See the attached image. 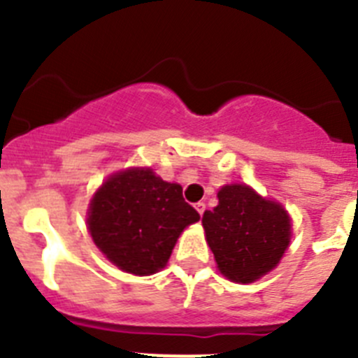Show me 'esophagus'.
I'll return each instance as SVG.
<instances>
[{
    "mask_svg": "<svg viewBox=\"0 0 358 358\" xmlns=\"http://www.w3.org/2000/svg\"><path fill=\"white\" fill-rule=\"evenodd\" d=\"M195 210L199 211V215H204V211H206V204H204V202H197V204H195Z\"/></svg>",
    "mask_w": 358,
    "mask_h": 358,
    "instance_id": "34e87169",
    "label": "esophagus"
}]
</instances>
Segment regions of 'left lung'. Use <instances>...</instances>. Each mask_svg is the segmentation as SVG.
<instances>
[{"label": "left lung", "mask_w": 358, "mask_h": 358, "mask_svg": "<svg viewBox=\"0 0 358 358\" xmlns=\"http://www.w3.org/2000/svg\"><path fill=\"white\" fill-rule=\"evenodd\" d=\"M217 197L218 206L204 211L202 226L218 271L235 283L260 280L289 248V213L248 185L222 186Z\"/></svg>", "instance_id": "obj_1"}]
</instances>
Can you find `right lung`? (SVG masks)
I'll return each mask as SVG.
<instances>
[{
	"label": "right lung",
	"instance_id": "add662e5",
	"mask_svg": "<svg viewBox=\"0 0 358 358\" xmlns=\"http://www.w3.org/2000/svg\"><path fill=\"white\" fill-rule=\"evenodd\" d=\"M201 215L182 199L177 182L150 169L110 176L90 202L87 227L96 248L118 268L150 276L166 265L177 238Z\"/></svg>",
	"mask_w": 358,
	"mask_h": 358
}]
</instances>
